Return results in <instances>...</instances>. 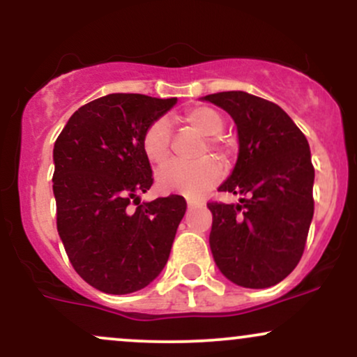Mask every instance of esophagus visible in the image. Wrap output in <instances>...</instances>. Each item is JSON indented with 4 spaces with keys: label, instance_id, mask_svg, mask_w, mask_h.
<instances>
[{
    "label": "esophagus",
    "instance_id": "esophagus-1",
    "mask_svg": "<svg viewBox=\"0 0 357 357\" xmlns=\"http://www.w3.org/2000/svg\"><path fill=\"white\" fill-rule=\"evenodd\" d=\"M196 204H198V202H195V199H188V206L190 208H195Z\"/></svg>",
    "mask_w": 357,
    "mask_h": 357
}]
</instances>
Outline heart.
Masks as SVG:
<instances>
[{"label":"heart","mask_w":357,"mask_h":357,"mask_svg":"<svg viewBox=\"0 0 357 357\" xmlns=\"http://www.w3.org/2000/svg\"><path fill=\"white\" fill-rule=\"evenodd\" d=\"M184 121L195 127L206 139L210 149H218L220 136L225 129V119L216 109L198 105L184 112ZM171 129L166 119H155L142 134V151L153 165H162L169 158ZM223 176V166L218 159L204 158L198 162H167L158 171L155 181L162 192H183L190 198H199L215 186Z\"/></svg>","instance_id":"b5f03b06"}]
</instances>
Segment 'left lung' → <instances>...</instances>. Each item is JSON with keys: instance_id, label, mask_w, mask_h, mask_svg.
<instances>
[{"instance_id": "8db88e82", "label": "left lung", "mask_w": 357, "mask_h": 357, "mask_svg": "<svg viewBox=\"0 0 357 357\" xmlns=\"http://www.w3.org/2000/svg\"><path fill=\"white\" fill-rule=\"evenodd\" d=\"M203 100L227 110L238 132V159L218 191L247 196L236 204L208 203L213 258L233 284L272 287L297 267L314 216L309 142L270 100L241 90Z\"/></svg>"}]
</instances>
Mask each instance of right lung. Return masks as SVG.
Listing matches in <instances>:
<instances>
[{
    "instance_id": "right-lung-1",
    "label": "right lung",
    "mask_w": 357,
    "mask_h": 357,
    "mask_svg": "<svg viewBox=\"0 0 357 357\" xmlns=\"http://www.w3.org/2000/svg\"><path fill=\"white\" fill-rule=\"evenodd\" d=\"M176 102L109 93L75 110L55 141L56 230L75 272L100 292L144 289L169 258L186 202L139 195L153 184L142 134Z\"/></svg>"
}]
</instances>
